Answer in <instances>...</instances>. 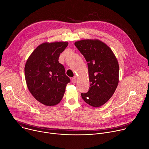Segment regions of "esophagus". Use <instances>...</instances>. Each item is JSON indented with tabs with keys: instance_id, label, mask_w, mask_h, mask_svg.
Returning <instances> with one entry per match:
<instances>
[{
	"instance_id": "1",
	"label": "esophagus",
	"mask_w": 149,
	"mask_h": 149,
	"mask_svg": "<svg viewBox=\"0 0 149 149\" xmlns=\"http://www.w3.org/2000/svg\"><path fill=\"white\" fill-rule=\"evenodd\" d=\"M71 82H72V83H75L76 82H77V79H76V78L75 77H74V78H71Z\"/></svg>"
}]
</instances>
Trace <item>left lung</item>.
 <instances>
[{"instance_id": "obj_1", "label": "left lung", "mask_w": 149, "mask_h": 149, "mask_svg": "<svg viewBox=\"0 0 149 149\" xmlns=\"http://www.w3.org/2000/svg\"><path fill=\"white\" fill-rule=\"evenodd\" d=\"M75 45L87 62L90 86L86 93H81L84 101L94 107L107 102L118 84L119 65L113 52L98 39L77 41Z\"/></svg>"}]
</instances>
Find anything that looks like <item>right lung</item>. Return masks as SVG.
Returning a JSON list of instances; mask_svg holds the SVG:
<instances>
[{"mask_svg":"<svg viewBox=\"0 0 149 149\" xmlns=\"http://www.w3.org/2000/svg\"><path fill=\"white\" fill-rule=\"evenodd\" d=\"M67 42L39 45L31 54L25 67L27 87L33 97L47 106H54L62 100L70 79L58 61Z\"/></svg>","mask_w":149,"mask_h":149,"instance_id":"add662e5","label":"right lung"}]
</instances>
